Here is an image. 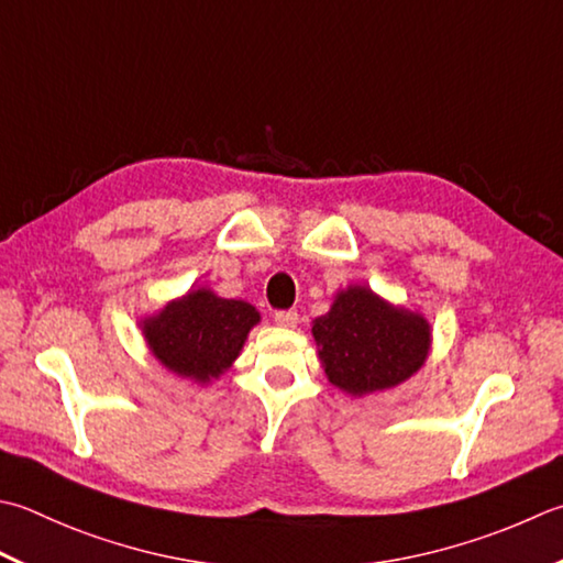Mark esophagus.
<instances>
[{
	"label": "esophagus",
	"instance_id": "obj_1",
	"mask_svg": "<svg viewBox=\"0 0 563 563\" xmlns=\"http://www.w3.org/2000/svg\"><path fill=\"white\" fill-rule=\"evenodd\" d=\"M275 324L278 327H288V329H292V327H297V312H292V310H288V312H275Z\"/></svg>",
	"mask_w": 563,
	"mask_h": 563
}]
</instances>
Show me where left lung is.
Masks as SVG:
<instances>
[{
	"label": "left lung",
	"instance_id": "obj_1",
	"mask_svg": "<svg viewBox=\"0 0 563 563\" xmlns=\"http://www.w3.org/2000/svg\"><path fill=\"white\" fill-rule=\"evenodd\" d=\"M327 380L354 398L410 380L432 351V324L393 305L368 285L336 290L329 312L312 322Z\"/></svg>",
	"mask_w": 563,
	"mask_h": 563
}]
</instances>
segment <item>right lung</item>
I'll return each mask as SVG.
<instances>
[{"instance_id": "1", "label": "right lung", "mask_w": 563, "mask_h": 563, "mask_svg": "<svg viewBox=\"0 0 563 563\" xmlns=\"http://www.w3.org/2000/svg\"><path fill=\"white\" fill-rule=\"evenodd\" d=\"M261 312L246 300H227L209 288L187 290L143 317L139 327L163 368L207 385L231 368Z\"/></svg>"}]
</instances>
